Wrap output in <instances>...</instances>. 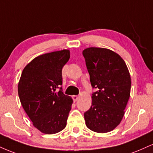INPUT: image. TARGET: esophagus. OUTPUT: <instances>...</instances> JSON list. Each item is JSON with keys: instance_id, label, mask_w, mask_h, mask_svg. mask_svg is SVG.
I'll use <instances>...</instances> for the list:
<instances>
[{"instance_id": "esophagus-1", "label": "esophagus", "mask_w": 153, "mask_h": 153, "mask_svg": "<svg viewBox=\"0 0 153 153\" xmlns=\"http://www.w3.org/2000/svg\"><path fill=\"white\" fill-rule=\"evenodd\" d=\"M79 99V96H73V99L74 100V101H77Z\"/></svg>"}]
</instances>
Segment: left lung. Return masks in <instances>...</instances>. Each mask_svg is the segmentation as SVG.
<instances>
[{"label": "left lung", "instance_id": "1", "mask_svg": "<svg viewBox=\"0 0 153 153\" xmlns=\"http://www.w3.org/2000/svg\"><path fill=\"white\" fill-rule=\"evenodd\" d=\"M82 55L93 88L91 108L84 113L87 127L99 133L113 130L124 117L130 96L131 78L125 62L105 48L90 47Z\"/></svg>", "mask_w": 153, "mask_h": 153}]
</instances>
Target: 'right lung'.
<instances>
[{"label":"right lung","instance_id":"1","mask_svg":"<svg viewBox=\"0 0 153 153\" xmlns=\"http://www.w3.org/2000/svg\"><path fill=\"white\" fill-rule=\"evenodd\" d=\"M69 59L68 50L42 54L21 75L19 99L33 125L45 134H55L66 127L73 99L63 94L61 85L62 68Z\"/></svg>","mask_w":153,"mask_h":153}]
</instances>
